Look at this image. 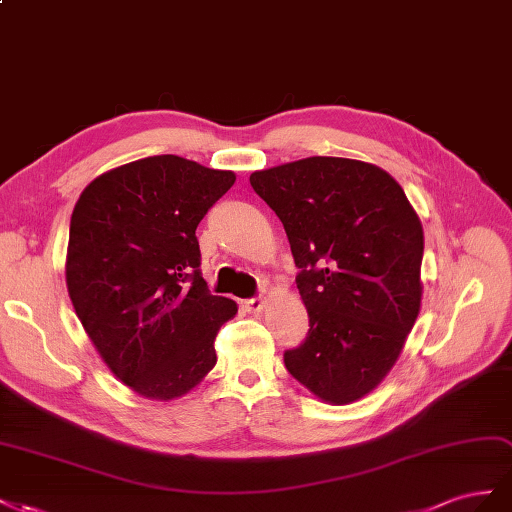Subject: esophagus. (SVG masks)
Segmentation results:
<instances>
[{"instance_id":"34e87169","label":"esophagus","mask_w":512,"mask_h":512,"mask_svg":"<svg viewBox=\"0 0 512 512\" xmlns=\"http://www.w3.org/2000/svg\"><path fill=\"white\" fill-rule=\"evenodd\" d=\"M242 306L248 313H259L261 309H264V300H261L259 296H253V298L242 300Z\"/></svg>"}]
</instances>
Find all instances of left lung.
<instances>
[{
	"instance_id": "1",
	"label": "left lung",
	"mask_w": 512,
	"mask_h": 512,
	"mask_svg": "<svg viewBox=\"0 0 512 512\" xmlns=\"http://www.w3.org/2000/svg\"><path fill=\"white\" fill-rule=\"evenodd\" d=\"M281 218L309 332L283 360L319 399L349 403L397 362L420 311L425 238L403 188L352 158L311 156L251 173Z\"/></svg>"
}]
</instances>
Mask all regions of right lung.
I'll return each mask as SVG.
<instances>
[{
    "instance_id": "right-lung-1",
    "label": "right lung",
    "mask_w": 512,
    "mask_h": 512,
    "mask_svg": "<svg viewBox=\"0 0 512 512\" xmlns=\"http://www.w3.org/2000/svg\"><path fill=\"white\" fill-rule=\"evenodd\" d=\"M233 182L231 171L148 156L102 173L72 210V306L109 369L143 397L191 390L216 364L218 330L238 313L210 294L195 236Z\"/></svg>"
}]
</instances>
